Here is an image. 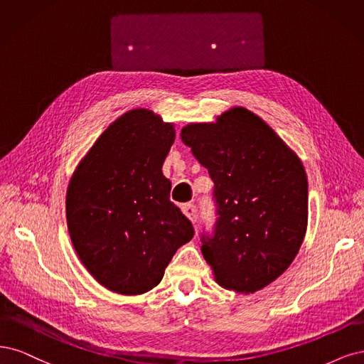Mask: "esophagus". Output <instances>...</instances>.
Wrapping results in <instances>:
<instances>
[{"instance_id": "34e87169", "label": "esophagus", "mask_w": 364, "mask_h": 364, "mask_svg": "<svg viewBox=\"0 0 364 364\" xmlns=\"http://www.w3.org/2000/svg\"><path fill=\"white\" fill-rule=\"evenodd\" d=\"M181 210L183 213L189 218L192 222H196V218H198V212H196V205L192 204V203H187V204H183L181 205Z\"/></svg>"}]
</instances>
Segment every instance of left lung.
Wrapping results in <instances>:
<instances>
[{"mask_svg":"<svg viewBox=\"0 0 364 364\" xmlns=\"http://www.w3.org/2000/svg\"><path fill=\"white\" fill-rule=\"evenodd\" d=\"M213 180L216 220L201 251L216 281L254 293L283 274L306 236L309 183L301 160L264 121L234 107L181 130Z\"/></svg>","mask_w":364,"mask_h":364,"instance_id":"obj_1","label":"left lung"}]
</instances>
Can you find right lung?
I'll use <instances>...</instances> for the list:
<instances>
[{
  "instance_id": "right-lung-1",
  "label": "right lung",
  "mask_w": 364,
  "mask_h": 364,
  "mask_svg": "<svg viewBox=\"0 0 364 364\" xmlns=\"http://www.w3.org/2000/svg\"><path fill=\"white\" fill-rule=\"evenodd\" d=\"M175 130L145 109L122 114L75 169L66 193L74 248L100 284L122 295L156 287L193 234L161 166Z\"/></svg>"
}]
</instances>
